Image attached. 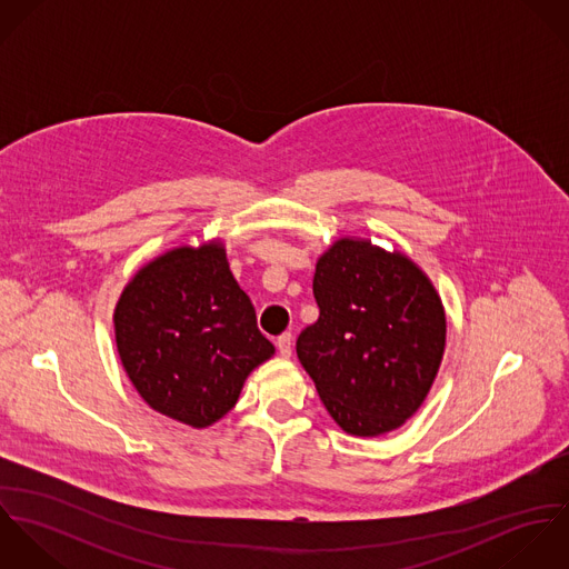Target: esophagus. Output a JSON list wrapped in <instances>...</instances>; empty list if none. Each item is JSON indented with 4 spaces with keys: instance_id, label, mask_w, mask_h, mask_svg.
I'll use <instances>...</instances> for the list:
<instances>
[{
    "instance_id": "esophagus-1",
    "label": "esophagus",
    "mask_w": 569,
    "mask_h": 569,
    "mask_svg": "<svg viewBox=\"0 0 569 569\" xmlns=\"http://www.w3.org/2000/svg\"><path fill=\"white\" fill-rule=\"evenodd\" d=\"M276 346H278V352H280V357H291V350H293V337H291V332H284V335H280L278 337V341H276Z\"/></svg>"
}]
</instances>
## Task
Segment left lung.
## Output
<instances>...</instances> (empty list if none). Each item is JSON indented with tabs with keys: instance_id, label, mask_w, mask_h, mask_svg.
Listing matches in <instances>:
<instances>
[{
	"instance_id": "8db88e82",
	"label": "left lung",
	"mask_w": 569,
	"mask_h": 569,
	"mask_svg": "<svg viewBox=\"0 0 569 569\" xmlns=\"http://www.w3.org/2000/svg\"><path fill=\"white\" fill-rule=\"evenodd\" d=\"M316 325L296 343L332 420L352 436L399 429L438 375L447 320L429 278L401 251L339 239L316 264Z\"/></svg>"
}]
</instances>
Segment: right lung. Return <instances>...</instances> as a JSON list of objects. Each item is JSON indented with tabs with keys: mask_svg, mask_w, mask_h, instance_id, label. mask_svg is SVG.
<instances>
[{
	"mask_svg": "<svg viewBox=\"0 0 569 569\" xmlns=\"http://www.w3.org/2000/svg\"><path fill=\"white\" fill-rule=\"evenodd\" d=\"M113 326L138 395L197 429L237 406L249 372L276 352L219 241L174 247L144 264L124 287Z\"/></svg>",
	"mask_w": 569,
	"mask_h": 569,
	"instance_id": "obj_1",
	"label": "right lung"
}]
</instances>
